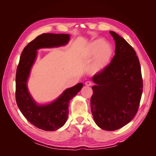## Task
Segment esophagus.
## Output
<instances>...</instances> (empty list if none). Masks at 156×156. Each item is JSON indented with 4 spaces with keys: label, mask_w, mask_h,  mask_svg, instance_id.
I'll return each mask as SVG.
<instances>
[{
    "label": "esophagus",
    "mask_w": 156,
    "mask_h": 156,
    "mask_svg": "<svg viewBox=\"0 0 156 156\" xmlns=\"http://www.w3.org/2000/svg\"><path fill=\"white\" fill-rule=\"evenodd\" d=\"M85 85L88 86V87H90V86L92 85V83L90 81H87L85 83Z\"/></svg>",
    "instance_id": "34e87169"
}]
</instances>
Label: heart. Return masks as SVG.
Wrapping results in <instances>:
<instances>
[{"instance_id": "obj_1", "label": "heart", "mask_w": 156, "mask_h": 156, "mask_svg": "<svg viewBox=\"0 0 156 156\" xmlns=\"http://www.w3.org/2000/svg\"><path fill=\"white\" fill-rule=\"evenodd\" d=\"M113 51L104 40H96L90 42L85 48L84 58L92 62L89 66L90 73L95 75L103 72L109 64Z\"/></svg>"}]
</instances>
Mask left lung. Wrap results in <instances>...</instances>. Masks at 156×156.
<instances>
[{
    "mask_svg": "<svg viewBox=\"0 0 156 156\" xmlns=\"http://www.w3.org/2000/svg\"><path fill=\"white\" fill-rule=\"evenodd\" d=\"M115 56L108 66L94 75L90 100L94 120L101 129H119L137 112L143 93V79L138 57L133 48L116 32Z\"/></svg>",
    "mask_w": 156,
    "mask_h": 156,
    "instance_id": "obj_1",
    "label": "left lung"
}]
</instances>
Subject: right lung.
<instances>
[{"mask_svg":"<svg viewBox=\"0 0 156 156\" xmlns=\"http://www.w3.org/2000/svg\"><path fill=\"white\" fill-rule=\"evenodd\" d=\"M68 34L44 33L30 41L23 49L16 72V98L17 106L27 120L39 129L53 131L62 127L67 121L69 101L83 88L80 83L66 89L55 100L40 104L35 101L28 88V80L37 55V50L65 46Z\"/></svg>","mask_w":156,"mask_h":156,"instance_id":"right-lung-1","label":"right lung"}]
</instances>
